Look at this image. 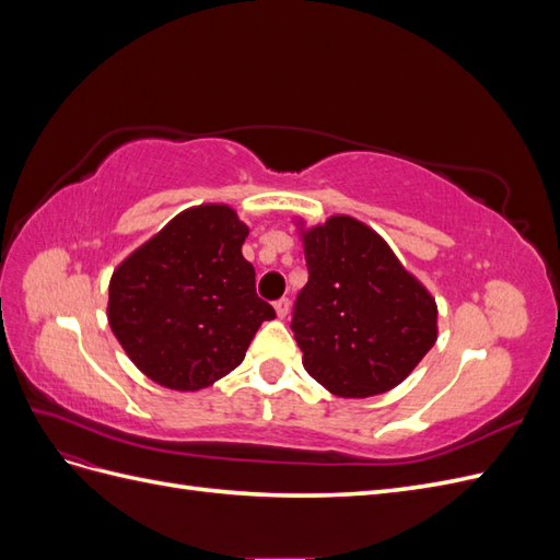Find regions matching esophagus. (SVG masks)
<instances>
[{
  "label": "esophagus",
  "instance_id": "34e87169",
  "mask_svg": "<svg viewBox=\"0 0 560 560\" xmlns=\"http://www.w3.org/2000/svg\"><path fill=\"white\" fill-rule=\"evenodd\" d=\"M273 306H276V313H278V317H287V313H290V299H278L276 303H273Z\"/></svg>",
  "mask_w": 560,
  "mask_h": 560
}]
</instances>
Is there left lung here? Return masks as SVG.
<instances>
[{
  "mask_svg": "<svg viewBox=\"0 0 560 560\" xmlns=\"http://www.w3.org/2000/svg\"><path fill=\"white\" fill-rule=\"evenodd\" d=\"M308 282L292 331L308 374L338 397L399 385L436 341V303L395 252L358 219L303 231Z\"/></svg>",
  "mask_w": 560,
  "mask_h": 560,
  "instance_id": "8db88e82",
  "label": "left lung"
}]
</instances>
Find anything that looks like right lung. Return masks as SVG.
<instances>
[{"label": "right lung", "mask_w": 560, "mask_h": 560, "mask_svg": "<svg viewBox=\"0 0 560 560\" xmlns=\"http://www.w3.org/2000/svg\"><path fill=\"white\" fill-rule=\"evenodd\" d=\"M247 233L229 206H198L114 270L109 327L144 376L184 393L208 387L245 360L261 322L276 317L254 290Z\"/></svg>", "instance_id": "add662e5"}]
</instances>
